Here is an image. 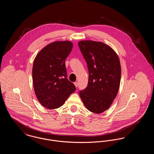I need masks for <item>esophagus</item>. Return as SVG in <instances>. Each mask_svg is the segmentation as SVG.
Listing matches in <instances>:
<instances>
[{"mask_svg":"<svg viewBox=\"0 0 154 154\" xmlns=\"http://www.w3.org/2000/svg\"><path fill=\"white\" fill-rule=\"evenodd\" d=\"M74 85L75 86V87L77 88V86H78V83H77V82H75L74 83Z\"/></svg>","mask_w":154,"mask_h":154,"instance_id":"1","label":"esophagus"}]
</instances>
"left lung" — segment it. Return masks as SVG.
Listing matches in <instances>:
<instances>
[{
	"label": "left lung",
	"mask_w": 154,
	"mask_h": 154,
	"mask_svg": "<svg viewBox=\"0 0 154 154\" xmlns=\"http://www.w3.org/2000/svg\"><path fill=\"white\" fill-rule=\"evenodd\" d=\"M78 44L89 72L88 86L79 95L89 111L102 113L117 95L121 75L119 59L114 50L102 42L82 40Z\"/></svg>",
	"instance_id": "obj_1"
}]
</instances>
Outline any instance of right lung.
Segmentation results:
<instances>
[{
    "mask_svg": "<svg viewBox=\"0 0 154 154\" xmlns=\"http://www.w3.org/2000/svg\"><path fill=\"white\" fill-rule=\"evenodd\" d=\"M73 48L70 41L47 45L35 57L32 68L33 88L40 104L48 109L62 106L75 91L67 79L65 60Z\"/></svg>",
    "mask_w": 154,
    "mask_h": 154,
    "instance_id": "1",
    "label": "right lung"
}]
</instances>
